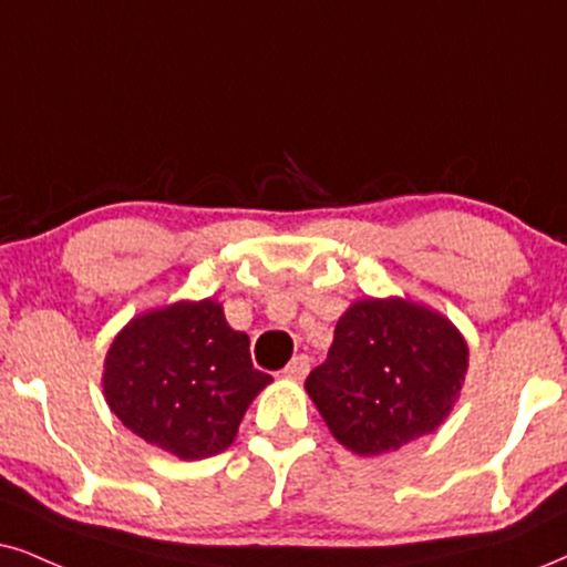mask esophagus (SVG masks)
<instances>
[{"label": "esophagus", "mask_w": 567, "mask_h": 567, "mask_svg": "<svg viewBox=\"0 0 567 567\" xmlns=\"http://www.w3.org/2000/svg\"><path fill=\"white\" fill-rule=\"evenodd\" d=\"M308 369H311V358L300 353V355L292 358V361L288 363V367H285L282 374H285V377H290V379H303V377L308 374Z\"/></svg>", "instance_id": "34e87169"}]
</instances>
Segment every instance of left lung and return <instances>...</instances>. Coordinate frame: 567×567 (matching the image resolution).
<instances>
[{"instance_id":"1","label":"left lung","mask_w":567,"mask_h":567,"mask_svg":"<svg viewBox=\"0 0 567 567\" xmlns=\"http://www.w3.org/2000/svg\"><path fill=\"white\" fill-rule=\"evenodd\" d=\"M465 369L468 346L447 319L400 298H369L337 321L306 390L337 442L382 455L442 424Z\"/></svg>"}]
</instances>
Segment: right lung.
I'll return each instance as SVG.
<instances>
[{
	"mask_svg": "<svg viewBox=\"0 0 567 567\" xmlns=\"http://www.w3.org/2000/svg\"><path fill=\"white\" fill-rule=\"evenodd\" d=\"M248 348L209 298L148 311L106 353V403L141 440L183 461L212 457L230 447L250 400L271 382Z\"/></svg>",
	"mask_w": 567,
	"mask_h": 567,
	"instance_id": "1",
	"label": "right lung"
}]
</instances>
